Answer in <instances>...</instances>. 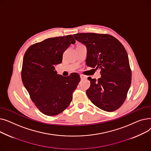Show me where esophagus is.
Returning a JSON list of instances; mask_svg holds the SVG:
<instances>
[{
	"label": "esophagus",
	"instance_id": "34e87169",
	"mask_svg": "<svg viewBox=\"0 0 151 151\" xmlns=\"http://www.w3.org/2000/svg\"><path fill=\"white\" fill-rule=\"evenodd\" d=\"M80 78H81V80H83V79H85V78H86V76H84V75H80Z\"/></svg>",
	"mask_w": 151,
	"mask_h": 151
}]
</instances>
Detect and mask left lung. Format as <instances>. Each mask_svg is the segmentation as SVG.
Wrapping results in <instances>:
<instances>
[{
	"label": "left lung",
	"mask_w": 151,
	"mask_h": 151,
	"mask_svg": "<svg viewBox=\"0 0 151 151\" xmlns=\"http://www.w3.org/2000/svg\"><path fill=\"white\" fill-rule=\"evenodd\" d=\"M73 37L87 47L86 65L100 70L101 75L97 80L88 78L91 86L86 91L87 96L93 105L105 111L119 108L126 99L132 81L125 47L108 34L78 33Z\"/></svg>",
	"instance_id": "8db88e82"
}]
</instances>
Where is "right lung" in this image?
I'll list each match as a JSON object with an SVG mask.
<instances>
[{"label": "right lung", "instance_id": "obj_1", "mask_svg": "<svg viewBox=\"0 0 151 151\" xmlns=\"http://www.w3.org/2000/svg\"><path fill=\"white\" fill-rule=\"evenodd\" d=\"M73 36L50 38L31 45L24 55L21 71L22 83L36 107L47 116H55L70 104L73 92L80 81V75H58L55 65L62 61V55Z\"/></svg>", "mask_w": 151, "mask_h": 151}]
</instances>
